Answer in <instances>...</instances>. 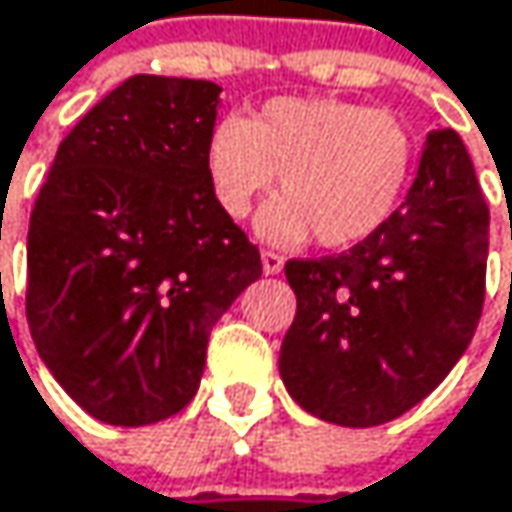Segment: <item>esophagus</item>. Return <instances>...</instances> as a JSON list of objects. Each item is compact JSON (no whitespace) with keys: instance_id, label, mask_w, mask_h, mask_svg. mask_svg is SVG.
I'll list each match as a JSON object with an SVG mask.
<instances>
[{"instance_id":"esophagus-1","label":"esophagus","mask_w":512,"mask_h":512,"mask_svg":"<svg viewBox=\"0 0 512 512\" xmlns=\"http://www.w3.org/2000/svg\"><path fill=\"white\" fill-rule=\"evenodd\" d=\"M261 264H264V273L267 276H279L282 267H285V258H282V254H276V251H264L261 254Z\"/></svg>"}]
</instances>
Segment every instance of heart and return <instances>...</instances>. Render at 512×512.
I'll use <instances>...</instances> for the list:
<instances>
[{
	"label": "heart",
	"instance_id": "obj_1",
	"mask_svg": "<svg viewBox=\"0 0 512 512\" xmlns=\"http://www.w3.org/2000/svg\"><path fill=\"white\" fill-rule=\"evenodd\" d=\"M414 164L408 128L384 110L342 98H276L248 119H221L206 140L215 203L245 218L279 188L258 233L276 245L351 248L399 206Z\"/></svg>",
	"mask_w": 512,
	"mask_h": 512
}]
</instances>
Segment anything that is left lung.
I'll return each instance as SVG.
<instances>
[{"label": "left lung", "mask_w": 512, "mask_h": 512, "mask_svg": "<svg viewBox=\"0 0 512 512\" xmlns=\"http://www.w3.org/2000/svg\"><path fill=\"white\" fill-rule=\"evenodd\" d=\"M489 206L453 128L426 137L402 206L351 251L288 261L297 318L279 372L300 408L351 429L423 402L474 339Z\"/></svg>", "instance_id": "left-lung-1"}]
</instances>
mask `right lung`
Listing matches in <instances>:
<instances>
[{"label": "right lung", "instance_id": "add662e5", "mask_svg": "<svg viewBox=\"0 0 512 512\" xmlns=\"http://www.w3.org/2000/svg\"><path fill=\"white\" fill-rule=\"evenodd\" d=\"M218 95L209 80L128 77L59 143L38 191L26 321L50 375L101 423L179 414L209 330L261 279L258 245L206 176Z\"/></svg>", "mask_w": 512, "mask_h": 512}]
</instances>
